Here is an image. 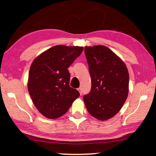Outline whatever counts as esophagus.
Segmentation results:
<instances>
[{"label": "esophagus", "instance_id": "1", "mask_svg": "<svg viewBox=\"0 0 156 156\" xmlns=\"http://www.w3.org/2000/svg\"><path fill=\"white\" fill-rule=\"evenodd\" d=\"M78 91L79 92V93H80V94L81 95V94H82V90H81V87L78 88Z\"/></svg>", "mask_w": 156, "mask_h": 156}]
</instances>
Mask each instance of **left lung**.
I'll return each instance as SVG.
<instances>
[{
	"label": "left lung",
	"mask_w": 156,
	"mask_h": 156,
	"mask_svg": "<svg viewBox=\"0 0 156 156\" xmlns=\"http://www.w3.org/2000/svg\"><path fill=\"white\" fill-rule=\"evenodd\" d=\"M92 79L90 93L84 95L89 113L99 120H107L121 109L128 94L129 74L116 54L104 45L84 49Z\"/></svg>",
	"instance_id": "obj_1"
}]
</instances>
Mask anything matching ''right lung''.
Here are the masks:
<instances>
[{"mask_svg":"<svg viewBox=\"0 0 156 156\" xmlns=\"http://www.w3.org/2000/svg\"><path fill=\"white\" fill-rule=\"evenodd\" d=\"M83 49L78 46L56 45L39 55L32 63L28 92L38 111L48 118L63 115L80 95L69 86L68 68Z\"/></svg>","mask_w":156,"mask_h":156,"instance_id":"obj_1","label":"right lung"}]
</instances>
